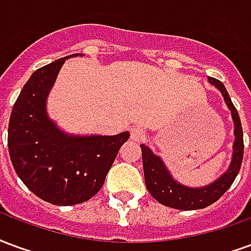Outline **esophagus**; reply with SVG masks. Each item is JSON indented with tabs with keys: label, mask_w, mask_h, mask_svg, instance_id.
<instances>
[{
	"label": "esophagus",
	"mask_w": 251,
	"mask_h": 251,
	"mask_svg": "<svg viewBox=\"0 0 251 251\" xmlns=\"http://www.w3.org/2000/svg\"><path fill=\"white\" fill-rule=\"evenodd\" d=\"M130 137L133 141H141L142 138L145 137V130L140 126H134V127L130 129Z\"/></svg>",
	"instance_id": "esophagus-1"
}]
</instances>
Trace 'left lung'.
<instances>
[{
    "label": "left lung",
    "mask_w": 251,
    "mask_h": 251,
    "mask_svg": "<svg viewBox=\"0 0 251 251\" xmlns=\"http://www.w3.org/2000/svg\"><path fill=\"white\" fill-rule=\"evenodd\" d=\"M208 82L221 91L228 110L231 111V118L234 122V144H232L231 163L225 174H222L212 183L203 187H189L175 180L172 174L169 172L163 158L154 154L153 151L145 144H141L142 165H144V177L145 184L158 203L172 207L176 210H200L205 208L221 198L227 189L231 187L241 169L243 157V133L239 115L232 104L230 95L227 93L223 83L214 77H208Z\"/></svg>",
    "instance_id": "1"
}]
</instances>
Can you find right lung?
Masks as SVG:
<instances>
[{"mask_svg":"<svg viewBox=\"0 0 251 251\" xmlns=\"http://www.w3.org/2000/svg\"><path fill=\"white\" fill-rule=\"evenodd\" d=\"M57 59L33 72L9 121V154L16 174L36 196L56 205L91 199L129 140V131L117 136L70 134L50 118L47 98L57 74L68 57Z\"/></svg>","mask_w":251,"mask_h":251,"instance_id":"1","label":"right lung"}]
</instances>
